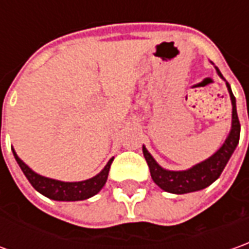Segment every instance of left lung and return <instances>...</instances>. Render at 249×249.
<instances>
[{
	"instance_id": "1",
	"label": "left lung",
	"mask_w": 249,
	"mask_h": 249,
	"mask_svg": "<svg viewBox=\"0 0 249 249\" xmlns=\"http://www.w3.org/2000/svg\"><path fill=\"white\" fill-rule=\"evenodd\" d=\"M215 71H217L218 76L222 80H225L224 76L217 67H215ZM226 87H228L231 101V131L225 139L224 144L207 160L196 163L187 170H167L165 167L160 166V163L154 160L153 155L148 153L146 146H143V155L146 158L147 165L150 167L151 178L160 189L170 192V194H176V195L196 192V191L207 188L221 176L226 163L231 160V154L234 153L238 144V139H240V121H238L237 109H236V98L231 92L229 83H226Z\"/></svg>"
}]
</instances>
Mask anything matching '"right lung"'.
I'll list each match as a JSON object with an SVG mask.
<instances>
[{
	"label": "right lung",
	"mask_w": 249,
	"mask_h": 249,
	"mask_svg": "<svg viewBox=\"0 0 249 249\" xmlns=\"http://www.w3.org/2000/svg\"><path fill=\"white\" fill-rule=\"evenodd\" d=\"M12 153L15 155V160L18 163L20 169L23 170V173L27 177V180L31 182V185L36 189L39 194L46 196L52 200H58V202H77V200H86L89 197H92L96 195L103 185L107 181V176L110 170V165L113 162V158L109 160L106 163V166L103 167L99 173L91 177L89 180H83V181H60V180H54L49 178L45 176H40L36 172H34L28 165H25L23 160L18 158V155L15 151V148H12Z\"/></svg>",
	"instance_id": "1"
}]
</instances>
